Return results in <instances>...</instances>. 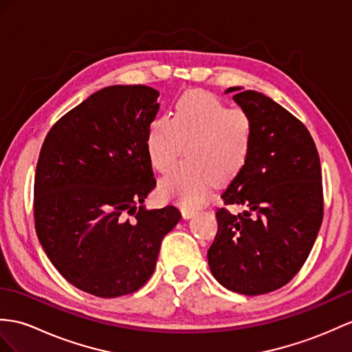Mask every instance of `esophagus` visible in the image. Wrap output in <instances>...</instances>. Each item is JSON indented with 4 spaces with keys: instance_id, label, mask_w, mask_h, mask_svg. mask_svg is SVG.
<instances>
[{
    "instance_id": "obj_1",
    "label": "esophagus",
    "mask_w": 352,
    "mask_h": 352,
    "mask_svg": "<svg viewBox=\"0 0 352 352\" xmlns=\"http://www.w3.org/2000/svg\"><path fill=\"white\" fill-rule=\"evenodd\" d=\"M181 212H182L184 219H190V218H192V217L195 215V210H194V209H190V208H182Z\"/></svg>"
}]
</instances>
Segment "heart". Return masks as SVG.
Instances as JSON below:
<instances>
[{
  "instance_id": "obj_1",
  "label": "heart",
  "mask_w": 352,
  "mask_h": 352,
  "mask_svg": "<svg viewBox=\"0 0 352 352\" xmlns=\"http://www.w3.org/2000/svg\"><path fill=\"white\" fill-rule=\"evenodd\" d=\"M144 144L151 164L161 173L186 152L188 161L162 179L160 192L185 208H197L209 199L213 182L226 184L242 173L254 148V122L245 109L191 91L177 98L171 118L152 119Z\"/></svg>"
}]
</instances>
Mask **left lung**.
I'll list each match as a JSON object with an SVG mask.
<instances>
[{"label":"left lung","mask_w":352,"mask_h":352,"mask_svg":"<svg viewBox=\"0 0 352 352\" xmlns=\"http://www.w3.org/2000/svg\"><path fill=\"white\" fill-rule=\"evenodd\" d=\"M228 92L252 118L254 148L221 197L246 210H217L208 261L222 287L258 296L288 284L312 250L324 210L321 164L307 128L287 109L256 91Z\"/></svg>","instance_id":"1"}]
</instances>
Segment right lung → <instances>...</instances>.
Wrapping results in <instances>:
<instances>
[{"label":"right lung","mask_w":352,"mask_h":352,"mask_svg":"<svg viewBox=\"0 0 352 352\" xmlns=\"http://www.w3.org/2000/svg\"><path fill=\"white\" fill-rule=\"evenodd\" d=\"M158 97L144 85L102 88L59 119L40 151L38 241L55 269L92 296L119 297L146 284L162 239L182 217L175 206H142L157 185L144 135Z\"/></svg>","instance_id":"1"}]
</instances>
